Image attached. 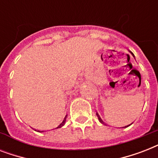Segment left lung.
<instances>
[{
    "instance_id": "left-lung-1",
    "label": "left lung",
    "mask_w": 158,
    "mask_h": 158,
    "mask_svg": "<svg viewBox=\"0 0 158 158\" xmlns=\"http://www.w3.org/2000/svg\"><path fill=\"white\" fill-rule=\"evenodd\" d=\"M96 115H98V118L99 121H100V122H101L102 124H104V122H103V121H102V119H101V117H100V116H99V115H98V113H97ZM128 126H129V125H127V126H125V127H128Z\"/></svg>"
}]
</instances>
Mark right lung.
<instances>
[{"label":"right lung","mask_w":158,"mask_h":158,"mask_svg":"<svg viewBox=\"0 0 158 158\" xmlns=\"http://www.w3.org/2000/svg\"><path fill=\"white\" fill-rule=\"evenodd\" d=\"M65 120H66V115H65V117L64 118V120H63V121H62V122H61V124H60V125L59 126H57V127H56V129H58V128H60V127H62V126H63V125H64V123H65ZM39 132H43V131H39Z\"/></svg>","instance_id":"obj_1"}]
</instances>
